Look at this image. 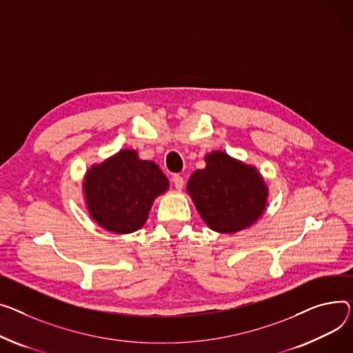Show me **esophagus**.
<instances>
[{
	"label": "esophagus",
	"mask_w": 353,
	"mask_h": 353,
	"mask_svg": "<svg viewBox=\"0 0 353 353\" xmlns=\"http://www.w3.org/2000/svg\"><path fill=\"white\" fill-rule=\"evenodd\" d=\"M172 181H173V184H174V187H176L177 190H181V189H183L184 179H183L181 174H174V176L172 177Z\"/></svg>",
	"instance_id": "34e87169"
}]
</instances>
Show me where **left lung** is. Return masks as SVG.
I'll list each match as a JSON object with an SVG mask.
<instances>
[{"label": "left lung", "instance_id": "obj_1", "mask_svg": "<svg viewBox=\"0 0 353 353\" xmlns=\"http://www.w3.org/2000/svg\"><path fill=\"white\" fill-rule=\"evenodd\" d=\"M205 168L187 183L201 220L220 234H236L254 225L268 204V185L252 164L231 157L224 150L204 156Z\"/></svg>", "mask_w": 353, "mask_h": 353}]
</instances>
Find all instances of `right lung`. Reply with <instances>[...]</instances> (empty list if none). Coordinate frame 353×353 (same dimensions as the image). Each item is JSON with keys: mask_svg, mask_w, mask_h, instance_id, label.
<instances>
[{"mask_svg": "<svg viewBox=\"0 0 353 353\" xmlns=\"http://www.w3.org/2000/svg\"><path fill=\"white\" fill-rule=\"evenodd\" d=\"M169 190L159 164L122 149L86 170L82 194L89 217L113 234H130L149 219L154 200Z\"/></svg>", "mask_w": 353, "mask_h": 353, "instance_id": "right-lung-1", "label": "right lung"}]
</instances>
